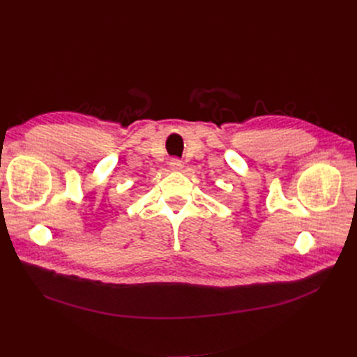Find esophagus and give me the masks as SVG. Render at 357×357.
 Instances as JSON below:
<instances>
[{"label": "esophagus", "instance_id": "obj_1", "mask_svg": "<svg viewBox=\"0 0 357 357\" xmlns=\"http://www.w3.org/2000/svg\"><path fill=\"white\" fill-rule=\"evenodd\" d=\"M169 168H172V172H181L183 164L178 158H173L172 161H169Z\"/></svg>", "mask_w": 357, "mask_h": 357}]
</instances>
